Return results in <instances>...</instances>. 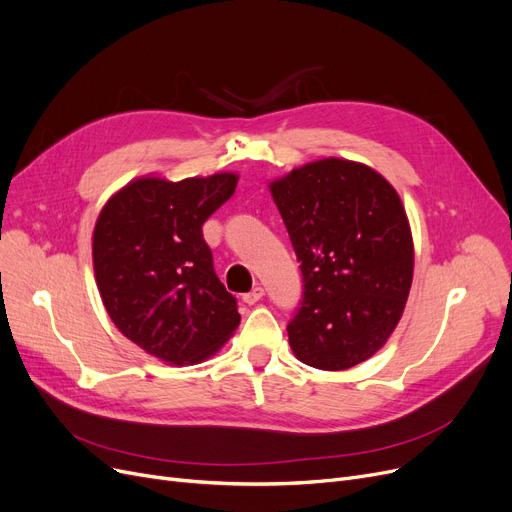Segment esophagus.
<instances>
[{
  "instance_id": "1",
  "label": "esophagus",
  "mask_w": 512,
  "mask_h": 512,
  "mask_svg": "<svg viewBox=\"0 0 512 512\" xmlns=\"http://www.w3.org/2000/svg\"><path fill=\"white\" fill-rule=\"evenodd\" d=\"M263 295H265V293H263V288H261V286H255L253 291H249V293H244V295H242V301H244V303H249V305H255Z\"/></svg>"
}]
</instances>
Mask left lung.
I'll return each instance as SVG.
<instances>
[{"label":"left lung","mask_w":512,"mask_h":512,"mask_svg":"<svg viewBox=\"0 0 512 512\" xmlns=\"http://www.w3.org/2000/svg\"><path fill=\"white\" fill-rule=\"evenodd\" d=\"M270 192L303 274L286 328L293 353L320 370L366 362L391 337L412 286L402 198L379 171L335 157L278 177Z\"/></svg>","instance_id":"1"}]
</instances>
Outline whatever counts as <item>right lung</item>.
I'll return each mask as SVG.
<instances>
[{
    "mask_svg": "<svg viewBox=\"0 0 512 512\" xmlns=\"http://www.w3.org/2000/svg\"><path fill=\"white\" fill-rule=\"evenodd\" d=\"M236 184V173L182 182L144 175L98 215L92 255L102 303L121 335L165 364L211 358L240 324L203 238Z\"/></svg>",
    "mask_w": 512,
    "mask_h": 512,
    "instance_id": "obj_1",
    "label": "right lung"
}]
</instances>
